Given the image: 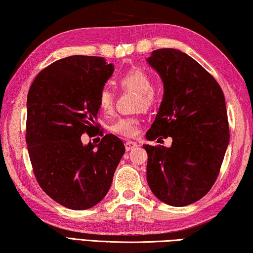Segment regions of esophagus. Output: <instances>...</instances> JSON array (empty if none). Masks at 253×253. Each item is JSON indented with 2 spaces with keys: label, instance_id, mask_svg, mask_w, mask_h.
<instances>
[{
  "label": "esophagus",
  "instance_id": "esophagus-1",
  "mask_svg": "<svg viewBox=\"0 0 253 253\" xmlns=\"http://www.w3.org/2000/svg\"><path fill=\"white\" fill-rule=\"evenodd\" d=\"M124 147H126V151H130V150H133L138 147V143L133 142V141H126V142L124 143Z\"/></svg>",
  "mask_w": 253,
  "mask_h": 253
}]
</instances>
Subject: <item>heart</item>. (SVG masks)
<instances>
[{"instance_id": "obj_1", "label": "heart", "mask_w": 253, "mask_h": 253, "mask_svg": "<svg viewBox=\"0 0 253 253\" xmlns=\"http://www.w3.org/2000/svg\"><path fill=\"white\" fill-rule=\"evenodd\" d=\"M119 85L126 90L136 92L135 108L144 111L151 110L157 103V94L152 88L153 82L150 75L141 69H131L123 73L118 79ZM99 108L104 113H111L114 106V94L108 87H103L97 97ZM140 120L136 117L119 118L111 124L109 129L113 133L124 136V138H134L139 133Z\"/></svg>"}]
</instances>
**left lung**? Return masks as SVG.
I'll return each mask as SVG.
<instances>
[{"label":"left lung","instance_id":"1","mask_svg":"<svg viewBox=\"0 0 253 253\" xmlns=\"http://www.w3.org/2000/svg\"><path fill=\"white\" fill-rule=\"evenodd\" d=\"M148 62L160 74L165 94L147 139L172 138L170 148L143 145L148 184L167 205L189 206L210 191L227 151L224 95L215 79L179 50L159 48Z\"/></svg>","mask_w":253,"mask_h":253}]
</instances>
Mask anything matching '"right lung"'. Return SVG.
I'll return each instance as SVG.
<instances>
[{
	"mask_svg": "<svg viewBox=\"0 0 253 253\" xmlns=\"http://www.w3.org/2000/svg\"><path fill=\"white\" fill-rule=\"evenodd\" d=\"M113 71L104 57L68 56L43 69L28 93L25 140L34 176L69 209H90L105 197L126 151L95 122L99 93ZM94 130L100 143L83 146L81 135Z\"/></svg>",
	"mask_w": 253,
	"mask_h": 253,
	"instance_id": "1",
	"label": "right lung"
}]
</instances>
